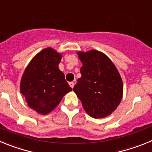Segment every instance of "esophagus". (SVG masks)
<instances>
[{"label": "esophagus", "instance_id": "1", "mask_svg": "<svg viewBox=\"0 0 152 152\" xmlns=\"http://www.w3.org/2000/svg\"><path fill=\"white\" fill-rule=\"evenodd\" d=\"M69 84V86H70L71 88H73V87H74V86H75V83H73V82H70Z\"/></svg>", "mask_w": 152, "mask_h": 152}]
</instances>
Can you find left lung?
<instances>
[{
	"label": "left lung",
	"instance_id": "8db88e82",
	"mask_svg": "<svg viewBox=\"0 0 152 152\" xmlns=\"http://www.w3.org/2000/svg\"><path fill=\"white\" fill-rule=\"evenodd\" d=\"M83 63L81 78L73 88L83 108L94 118L110 115L120 104L123 82L114 64L103 53L78 52Z\"/></svg>",
	"mask_w": 152,
	"mask_h": 152
}]
</instances>
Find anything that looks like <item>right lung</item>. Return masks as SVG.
I'll list each match as a JSON object with an SVG mask.
<instances>
[{
  "instance_id": "right-lung-1",
  "label": "right lung",
  "mask_w": 152,
  "mask_h": 152,
  "mask_svg": "<svg viewBox=\"0 0 152 152\" xmlns=\"http://www.w3.org/2000/svg\"><path fill=\"white\" fill-rule=\"evenodd\" d=\"M61 54L46 48L37 54L23 73L20 91L28 107L47 114L59 104L63 97L72 91L64 73L58 68Z\"/></svg>"
}]
</instances>
